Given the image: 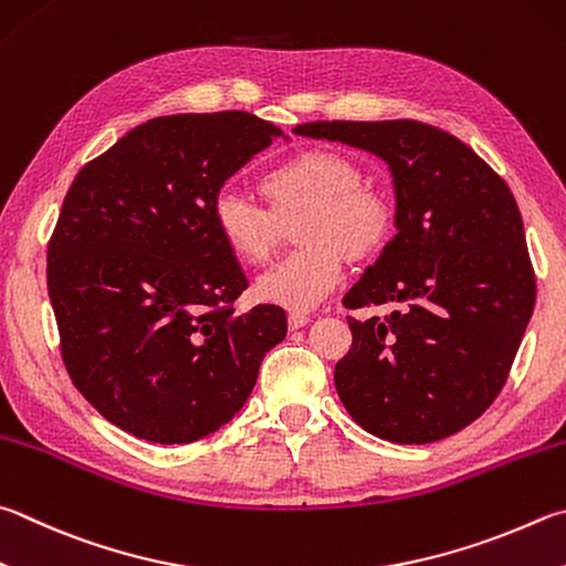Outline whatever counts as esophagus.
I'll list each match as a JSON object with an SVG mask.
<instances>
[{"instance_id": "34e87169", "label": "esophagus", "mask_w": 566, "mask_h": 566, "mask_svg": "<svg viewBox=\"0 0 566 566\" xmlns=\"http://www.w3.org/2000/svg\"><path fill=\"white\" fill-rule=\"evenodd\" d=\"M312 322L310 314H302V312H294L290 314V328H302Z\"/></svg>"}]
</instances>
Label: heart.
Masks as SVG:
<instances>
[{"mask_svg":"<svg viewBox=\"0 0 566 566\" xmlns=\"http://www.w3.org/2000/svg\"><path fill=\"white\" fill-rule=\"evenodd\" d=\"M270 208L238 190H220L212 200V228L244 264L270 260L280 222L304 212L300 242L306 244L256 280L264 304L310 312L342 282L346 254L366 260L388 242L396 208L386 192L361 185V168L344 153L304 148L276 163L260 178Z\"/></svg>","mask_w":566,"mask_h":566,"instance_id":"heart-1","label":"heart"}]
</instances>
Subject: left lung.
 Returning a JSON list of instances; mask_svg holds the SVG:
<instances>
[{
	"label": "left lung",
	"mask_w": 566,
	"mask_h": 566,
	"mask_svg": "<svg viewBox=\"0 0 566 566\" xmlns=\"http://www.w3.org/2000/svg\"><path fill=\"white\" fill-rule=\"evenodd\" d=\"M294 133L374 153L396 188L398 232L344 306L398 310L348 316L338 398L390 443L458 433L505 386L537 296L515 195L475 150L420 120H316Z\"/></svg>",
	"instance_id": "1"
}]
</instances>
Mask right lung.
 <instances>
[{
    "instance_id": "1",
    "label": "right lung",
    "mask_w": 566,
    "mask_h": 566,
    "mask_svg": "<svg viewBox=\"0 0 566 566\" xmlns=\"http://www.w3.org/2000/svg\"><path fill=\"white\" fill-rule=\"evenodd\" d=\"M282 130L244 111L178 113L86 163L46 252L49 300L74 386L126 433L192 443L244 406L286 336L274 304L234 314L242 266L212 200Z\"/></svg>"
}]
</instances>
